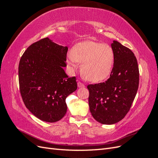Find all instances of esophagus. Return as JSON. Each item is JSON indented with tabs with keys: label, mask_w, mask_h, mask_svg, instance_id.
Here are the masks:
<instances>
[{
	"label": "esophagus",
	"mask_w": 158,
	"mask_h": 158,
	"mask_svg": "<svg viewBox=\"0 0 158 158\" xmlns=\"http://www.w3.org/2000/svg\"><path fill=\"white\" fill-rule=\"evenodd\" d=\"M78 88H83V87H84V84L82 82H78Z\"/></svg>",
	"instance_id": "34e87169"
}]
</instances>
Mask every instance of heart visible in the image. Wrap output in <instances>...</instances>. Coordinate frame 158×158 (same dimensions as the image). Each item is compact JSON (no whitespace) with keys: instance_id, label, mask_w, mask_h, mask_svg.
Segmentation results:
<instances>
[{"instance_id":"1","label":"heart","mask_w":158,"mask_h":158,"mask_svg":"<svg viewBox=\"0 0 158 158\" xmlns=\"http://www.w3.org/2000/svg\"><path fill=\"white\" fill-rule=\"evenodd\" d=\"M114 61L112 47L106 44L92 41L81 42L75 45L66 56L70 70L81 63L82 74L91 82H97L106 79L111 73Z\"/></svg>"}]
</instances>
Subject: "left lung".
<instances>
[{
  "label": "left lung",
  "instance_id": "left-lung-1",
  "mask_svg": "<svg viewBox=\"0 0 158 158\" xmlns=\"http://www.w3.org/2000/svg\"><path fill=\"white\" fill-rule=\"evenodd\" d=\"M113 68L105 82L90 84L89 106L93 117L103 125H113L125 117L135 98L139 84V70L132 51L117 41Z\"/></svg>",
  "mask_w": 158,
  "mask_h": 158
}]
</instances>
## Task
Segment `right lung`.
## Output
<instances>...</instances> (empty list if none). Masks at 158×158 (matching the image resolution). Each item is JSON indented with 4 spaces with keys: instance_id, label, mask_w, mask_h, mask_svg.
I'll return each mask as SVG.
<instances>
[{
    "instance_id": "right-lung-1",
    "label": "right lung",
    "mask_w": 158,
    "mask_h": 158,
    "mask_svg": "<svg viewBox=\"0 0 158 158\" xmlns=\"http://www.w3.org/2000/svg\"><path fill=\"white\" fill-rule=\"evenodd\" d=\"M68 47L48 37L31 45L22 56L18 67L23 102L40 120L55 123L67 111L66 98L77 89L76 77L64 70Z\"/></svg>"
}]
</instances>
